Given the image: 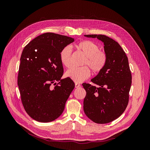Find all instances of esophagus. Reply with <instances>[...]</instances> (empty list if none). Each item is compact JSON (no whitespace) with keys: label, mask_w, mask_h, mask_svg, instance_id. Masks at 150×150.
I'll return each instance as SVG.
<instances>
[{"label":"esophagus","mask_w":150,"mask_h":150,"mask_svg":"<svg viewBox=\"0 0 150 150\" xmlns=\"http://www.w3.org/2000/svg\"><path fill=\"white\" fill-rule=\"evenodd\" d=\"M80 86H81V85L79 83H76L75 84V88H78L80 87Z\"/></svg>","instance_id":"obj_1"}]
</instances>
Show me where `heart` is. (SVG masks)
<instances>
[{
    "mask_svg": "<svg viewBox=\"0 0 150 150\" xmlns=\"http://www.w3.org/2000/svg\"><path fill=\"white\" fill-rule=\"evenodd\" d=\"M76 47L85 56L83 65L86 66L72 67L66 71V76L76 83H81L91 76L88 67L94 73H98L104 69L107 62V54L104 51L99 50V45L91 40L80 42L76 45ZM59 58L63 66L66 67L71 66L72 49L70 46H66L62 49Z\"/></svg>",
    "mask_w": 150,
    "mask_h": 150,
    "instance_id": "heart-1",
    "label": "heart"
}]
</instances>
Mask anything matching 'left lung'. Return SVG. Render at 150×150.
I'll return each mask as SVG.
<instances>
[{"mask_svg": "<svg viewBox=\"0 0 150 150\" xmlns=\"http://www.w3.org/2000/svg\"><path fill=\"white\" fill-rule=\"evenodd\" d=\"M98 38L104 43L107 62L104 69L91 79L98 87L83 83L86 91L83 109L93 122L105 124L120 117L128 106L131 72L128 57L120 45L104 35H84Z\"/></svg>", "mask_w": 150, "mask_h": 150, "instance_id": "obj_1", "label": "left lung"}]
</instances>
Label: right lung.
<instances>
[{"label":"right lung","instance_id":"right-lung-1","mask_svg":"<svg viewBox=\"0 0 150 150\" xmlns=\"http://www.w3.org/2000/svg\"><path fill=\"white\" fill-rule=\"evenodd\" d=\"M74 41L66 35L47 33L31 40L22 52L17 84L24 110L35 121H52L64 110L75 84L69 78L61 79L64 69L59 54Z\"/></svg>","mask_w":150,"mask_h":150}]
</instances>
